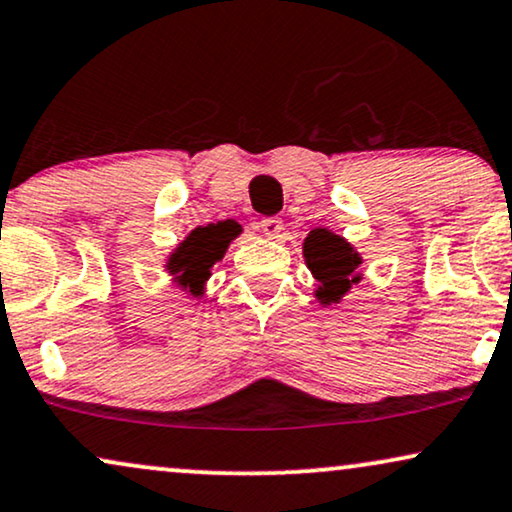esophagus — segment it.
Returning <instances> with one entry per match:
<instances>
[{
  "label": "esophagus",
  "mask_w": 512,
  "mask_h": 512,
  "mask_svg": "<svg viewBox=\"0 0 512 512\" xmlns=\"http://www.w3.org/2000/svg\"><path fill=\"white\" fill-rule=\"evenodd\" d=\"M260 227L269 238H281L285 231L283 220H278V217H264V220L260 222Z\"/></svg>",
  "instance_id": "obj_1"
}]
</instances>
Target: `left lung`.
<instances>
[{"mask_svg":"<svg viewBox=\"0 0 512 512\" xmlns=\"http://www.w3.org/2000/svg\"><path fill=\"white\" fill-rule=\"evenodd\" d=\"M304 257L313 276L320 281L318 299H325V304L339 302L351 283H358L356 269L360 257L342 236L332 231L313 229L304 241Z\"/></svg>","mask_w":512,"mask_h":512,"instance_id":"1","label":"left lung"}]
</instances>
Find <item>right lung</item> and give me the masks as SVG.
Wrapping results in <instances>:
<instances>
[{"label": "right lung", "instance_id": "1", "mask_svg": "<svg viewBox=\"0 0 512 512\" xmlns=\"http://www.w3.org/2000/svg\"><path fill=\"white\" fill-rule=\"evenodd\" d=\"M236 234L238 224L231 220L194 229L187 241L175 250L173 257H170V274L177 278V283H180L182 288H189L192 295H199L203 281L208 278L210 267H213L217 260H222L224 250H227L229 241Z\"/></svg>", "mask_w": 512, "mask_h": 512}]
</instances>
